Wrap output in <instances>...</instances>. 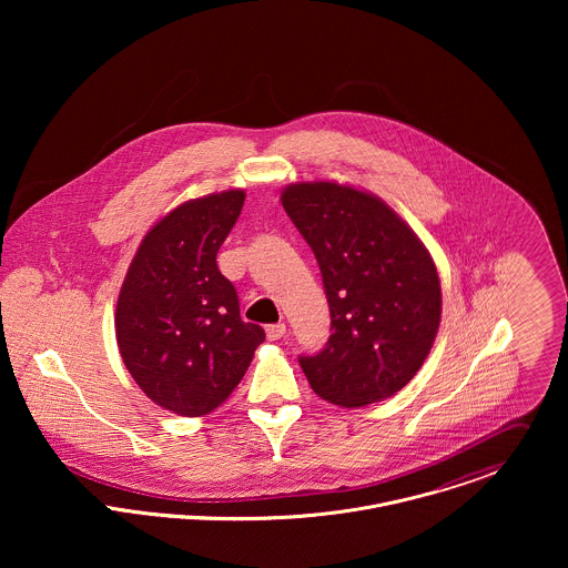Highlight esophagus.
Wrapping results in <instances>:
<instances>
[{
    "mask_svg": "<svg viewBox=\"0 0 568 568\" xmlns=\"http://www.w3.org/2000/svg\"><path fill=\"white\" fill-rule=\"evenodd\" d=\"M284 334H286V325L284 324L268 325V327H266L268 341H277V338H282Z\"/></svg>",
    "mask_w": 568,
    "mask_h": 568,
    "instance_id": "1",
    "label": "esophagus"
}]
</instances>
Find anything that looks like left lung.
<instances>
[{
	"instance_id": "1",
	"label": "left lung",
	"mask_w": 568,
	"mask_h": 568,
	"mask_svg": "<svg viewBox=\"0 0 568 568\" xmlns=\"http://www.w3.org/2000/svg\"><path fill=\"white\" fill-rule=\"evenodd\" d=\"M282 205L320 262L329 306L324 349L300 356L313 392L345 408L398 394L442 320L428 248L383 199L352 185L291 183Z\"/></svg>"
}]
</instances>
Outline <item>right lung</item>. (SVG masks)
Wrapping results in <instances>:
<instances>
[{"label": "right lung", "instance_id": "1", "mask_svg": "<svg viewBox=\"0 0 568 568\" xmlns=\"http://www.w3.org/2000/svg\"><path fill=\"white\" fill-rule=\"evenodd\" d=\"M243 190L192 199L158 221L140 244L115 308L122 361L155 403L199 417L223 405L264 341L244 324L216 253L243 210Z\"/></svg>", "mask_w": 568, "mask_h": 568}]
</instances>
